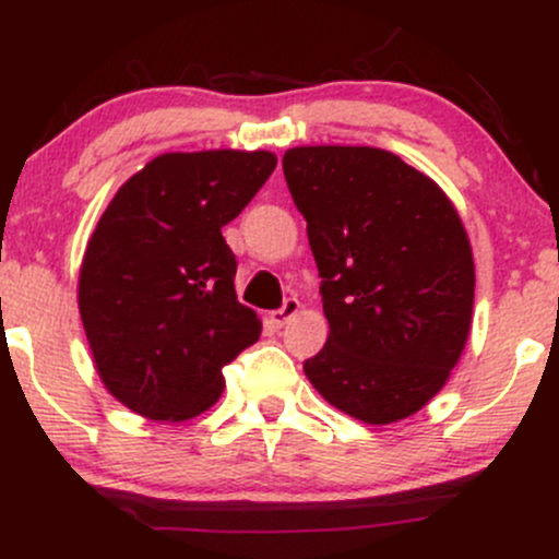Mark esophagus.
<instances>
[{
    "label": "esophagus",
    "instance_id": "1",
    "mask_svg": "<svg viewBox=\"0 0 559 559\" xmlns=\"http://www.w3.org/2000/svg\"><path fill=\"white\" fill-rule=\"evenodd\" d=\"M297 312H299V299L288 297V299H284V305H281L278 310L271 312V323L275 325V329H281V325H286L288 320L297 316Z\"/></svg>",
    "mask_w": 559,
    "mask_h": 559
}]
</instances>
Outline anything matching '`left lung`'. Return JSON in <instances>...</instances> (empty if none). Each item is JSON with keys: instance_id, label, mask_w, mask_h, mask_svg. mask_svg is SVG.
<instances>
[{"instance_id": "left-lung-1", "label": "left lung", "mask_w": 559, "mask_h": 559, "mask_svg": "<svg viewBox=\"0 0 559 559\" xmlns=\"http://www.w3.org/2000/svg\"><path fill=\"white\" fill-rule=\"evenodd\" d=\"M320 273L329 342L305 373L333 407L383 426L418 413L463 355L471 241L444 191L373 146L284 155Z\"/></svg>"}]
</instances>
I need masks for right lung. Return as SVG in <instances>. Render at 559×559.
I'll return each instance as SVG.
<instances>
[{
    "label": "right lung",
    "mask_w": 559,
    "mask_h": 559,
    "mask_svg": "<svg viewBox=\"0 0 559 559\" xmlns=\"http://www.w3.org/2000/svg\"><path fill=\"white\" fill-rule=\"evenodd\" d=\"M275 170L271 152H173L128 178L83 254L79 307L102 381L133 413L186 420L260 338L221 228Z\"/></svg>",
    "instance_id": "add662e5"
}]
</instances>
